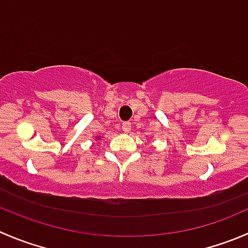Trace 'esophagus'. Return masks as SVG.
<instances>
[{
	"instance_id": "34e87169",
	"label": "esophagus",
	"mask_w": 248,
	"mask_h": 248,
	"mask_svg": "<svg viewBox=\"0 0 248 248\" xmlns=\"http://www.w3.org/2000/svg\"><path fill=\"white\" fill-rule=\"evenodd\" d=\"M131 127H132V124H131V122H124V124H122V131L124 132V133H129V131H131Z\"/></svg>"
}]
</instances>
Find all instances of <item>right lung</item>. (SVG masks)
<instances>
[{"mask_svg":"<svg viewBox=\"0 0 248 248\" xmlns=\"http://www.w3.org/2000/svg\"><path fill=\"white\" fill-rule=\"evenodd\" d=\"M97 138H98V137H97Z\"/></svg>","mask_w":248,"mask_h":248,"instance_id":"1","label":"right lung"}]
</instances>
